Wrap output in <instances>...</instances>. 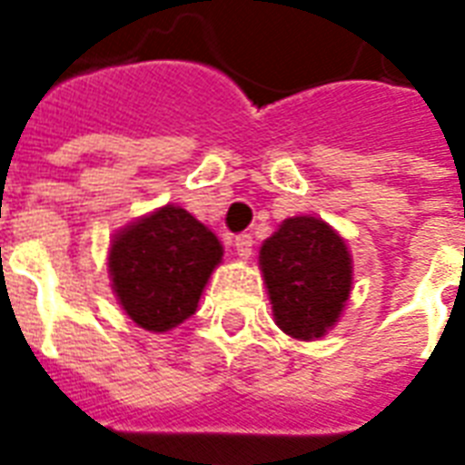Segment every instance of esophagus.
Returning <instances> with one entry per match:
<instances>
[{
	"label": "esophagus",
	"mask_w": 465,
	"mask_h": 465,
	"mask_svg": "<svg viewBox=\"0 0 465 465\" xmlns=\"http://www.w3.org/2000/svg\"><path fill=\"white\" fill-rule=\"evenodd\" d=\"M233 248H236V255H239L241 261H248V258L253 255V239H251L248 233H241V236H236V241H233Z\"/></svg>",
	"instance_id": "34e87169"
}]
</instances>
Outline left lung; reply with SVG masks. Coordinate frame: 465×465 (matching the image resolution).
I'll list each match as a JSON object with an SVG mask.
<instances>
[{
	"instance_id": "1",
	"label": "left lung",
	"mask_w": 465,
	"mask_h": 465,
	"mask_svg": "<svg viewBox=\"0 0 465 465\" xmlns=\"http://www.w3.org/2000/svg\"><path fill=\"white\" fill-rule=\"evenodd\" d=\"M277 328L294 340L323 338L352 294V253L328 222L284 219L258 255Z\"/></svg>"
}]
</instances>
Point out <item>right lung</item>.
I'll use <instances>...</instances> for the list:
<instances>
[{"instance_id": "right-lung-1", "label": "right lung", "mask_w": 465, "mask_h": 465, "mask_svg": "<svg viewBox=\"0 0 465 465\" xmlns=\"http://www.w3.org/2000/svg\"><path fill=\"white\" fill-rule=\"evenodd\" d=\"M224 246L210 226L178 204H163L113 233L108 275L133 323L168 332L197 311Z\"/></svg>"}]
</instances>
